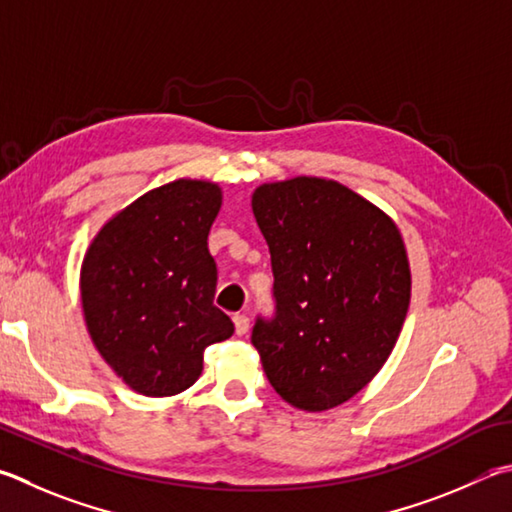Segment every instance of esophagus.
Listing matches in <instances>:
<instances>
[{
  "label": "esophagus",
  "instance_id": "esophagus-1",
  "mask_svg": "<svg viewBox=\"0 0 512 512\" xmlns=\"http://www.w3.org/2000/svg\"><path fill=\"white\" fill-rule=\"evenodd\" d=\"M232 322H235V331H237V336H246L248 324H250L248 315H246V313H235V315H232Z\"/></svg>",
  "mask_w": 512,
  "mask_h": 512
}]
</instances>
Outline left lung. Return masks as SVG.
<instances>
[{
  "instance_id": "1",
  "label": "left lung",
  "mask_w": 512,
  "mask_h": 512,
  "mask_svg": "<svg viewBox=\"0 0 512 512\" xmlns=\"http://www.w3.org/2000/svg\"><path fill=\"white\" fill-rule=\"evenodd\" d=\"M271 250L275 315L253 345L286 403L324 412L349 401L392 353L412 275L396 224L338 181L295 176L253 192Z\"/></svg>"
}]
</instances>
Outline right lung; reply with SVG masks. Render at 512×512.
<instances>
[{"mask_svg": "<svg viewBox=\"0 0 512 512\" xmlns=\"http://www.w3.org/2000/svg\"><path fill=\"white\" fill-rule=\"evenodd\" d=\"M221 188L179 179L111 217L87 248L80 297L89 336L107 365L143 396L197 383L203 351L235 333L217 309L208 232Z\"/></svg>", "mask_w": 512, "mask_h": 512, "instance_id": "obj_1", "label": "right lung"}]
</instances>
